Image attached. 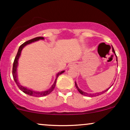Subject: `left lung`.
<instances>
[{
    "mask_svg": "<svg viewBox=\"0 0 130 130\" xmlns=\"http://www.w3.org/2000/svg\"><path fill=\"white\" fill-rule=\"evenodd\" d=\"M112 52L113 53H114V54H115V55H116V58H117V59H116V60L117 61V56H116V53H115V51H114V48H113L112 47ZM75 86H76V87L77 88V90L79 91V93H80V94H82V95H84V96H95V95H99V94H102L103 93V92H106L107 90H108L109 89H110V87H110L108 89H106V90H104V91H103V92H101V93H96V94H89V93H86V92H83V90H80V89H79V88L78 87H77V84H76V83L75 82Z\"/></svg>",
    "mask_w": 130,
    "mask_h": 130,
    "instance_id": "left-lung-1",
    "label": "left lung"
}]
</instances>
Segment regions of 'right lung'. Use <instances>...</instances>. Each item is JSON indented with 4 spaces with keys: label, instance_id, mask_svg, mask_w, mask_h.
Segmentation results:
<instances>
[{
    "label": "right lung",
    "instance_id": "obj_1",
    "mask_svg": "<svg viewBox=\"0 0 130 130\" xmlns=\"http://www.w3.org/2000/svg\"><path fill=\"white\" fill-rule=\"evenodd\" d=\"M40 40H44V37H36V38H34L33 39H31L30 40H28V41H26L25 43H24L23 44H22L21 45L19 46L18 51L17 54H16V56L14 59V62H13V70H12V74H13V79H14V81H15L16 84H17L18 87H19V89H20L24 93L27 94V95H30V96H36V97H41V96H46V95H49L51 92L53 91L54 89L55 86H56V82H57V77H59V76L60 74H62L63 73H64L65 71H62L58 73L57 74V76H56V79L55 80L54 83L52 87L50 88V89H48L46 91H43V92H36V91H34L31 90V89H28V88L24 87V86H21V85L19 84V83L18 82V77H17V67H18V59L19 58V57L21 56V51L23 47L24 46H26L27 44H30V43L34 42V41H38Z\"/></svg>",
    "mask_w": 130,
    "mask_h": 130
}]
</instances>
